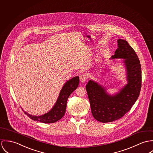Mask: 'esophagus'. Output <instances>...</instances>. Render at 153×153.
I'll use <instances>...</instances> for the list:
<instances>
[{
    "instance_id": "34e87169",
    "label": "esophagus",
    "mask_w": 153,
    "mask_h": 153,
    "mask_svg": "<svg viewBox=\"0 0 153 153\" xmlns=\"http://www.w3.org/2000/svg\"><path fill=\"white\" fill-rule=\"evenodd\" d=\"M87 76L85 74H82L80 76V80L82 83H85L86 82V80H87Z\"/></svg>"
}]
</instances>
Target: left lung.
<instances>
[{"label": "left lung", "instance_id": "8db88e82", "mask_svg": "<svg viewBox=\"0 0 153 153\" xmlns=\"http://www.w3.org/2000/svg\"><path fill=\"white\" fill-rule=\"evenodd\" d=\"M118 48L110 59H123L127 84L114 94L97 82L90 80L85 85L94 118L102 123L112 122L121 118L130 110L137 100L141 87V68L134 49L124 39L117 40Z\"/></svg>", "mask_w": 153, "mask_h": 153}]
</instances>
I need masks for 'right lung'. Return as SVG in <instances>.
<instances>
[{
  "instance_id": "right-lung-1",
  "label": "right lung",
  "mask_w": 153,
  "mask_h": 153,
  "mask_svg": "<svg viewBox=\"0 0 153 153\" xmlns=\"http://www.w3.org/2000/svg\"><path fill=\"white\" fill-rule=\"evenodd\" d=\"M79 77L76 76L67 81L62 87L57 101L51 110L41 116H32L24 111L25 114L34 121L43 123H53L62 119L65 114L67 101L70 95L79 85ZM23 110V108H22Z\"/></svg>"
}]
</instances>
